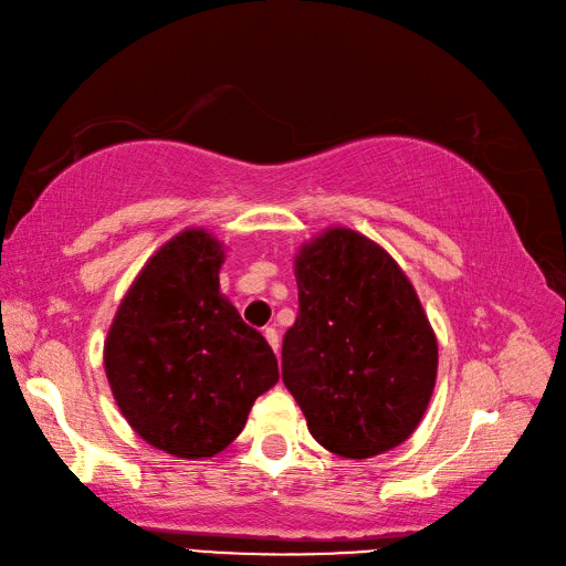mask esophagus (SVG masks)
<instances>
[{
  "mask_svg": "<svg viewBox=\"0 0 566 566\" xmlns=\"http://www.w3.org/2000/svg\"><path fill=\"white\" fill-rule=\"evenodd\" d=\"M264 337H266V342L271 345V349H273V352H279V347H281V339H279V331L273 328V325H269V328H264Z\"/></svg>",
  "mask_w": 566,
  "mask_h": 566,
  "instance_id": "1",
  "label": "esophagus"
}]
</instances>
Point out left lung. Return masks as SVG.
Returning <instances> with one entry per match:
<instances>
[{
	"label": "left lung",
	"mask_w": 566,
	"mask_h": 566,
	"mask_svg": "<svg viewBox=\"0 0 566 566\" xmlns=\"http://www.w3.org/2000/svg\"><path fill=\"white\" fill-rule=\"evenodd\" d=\"M300 312L283 382L312 437L342 458L406 441L437 380V337L406 273L366 235L328 229L295 260Z\"/></svg>",
	"instance_id": "8db88e82"
}]
</instances>
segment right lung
<instances>
[{
	"mask_svg": "<svg viewBox=\"0 0 566 566\" xmlns=\"http://www.w3.org/2000/svg\"><path fill=\"white\" fill-rule=\"evenodd\" d=\"M221 264L224 248L208 231L175 235L136 276L106 337L119 410L177 458L224 451L254 399L279 382L269 342L219 293Z\"/></svg>",
	"mask_w": 566,
	"mask_h": 566,
	"instance_id": "1",
	"label": "right lung"
}]
</instances>
